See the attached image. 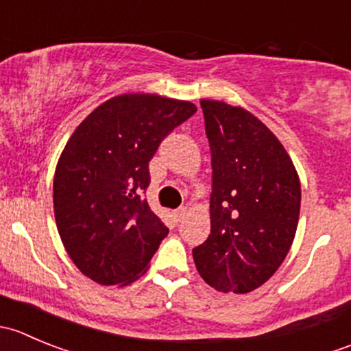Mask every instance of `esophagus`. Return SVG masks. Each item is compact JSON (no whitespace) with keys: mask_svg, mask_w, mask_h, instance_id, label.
Segmentation results:
<instances>
[{"mask_svg":"<svg viewBox=\"0 0 351 351\" xmlns=\"http://www.w3.org/2000/svg\"><path fill=\"white\" fill-rule=\"evenodd\" d=\"M185 214H186V207H180L178 210H175L176 221H182V219L185 217Z\"/></svg>","mask_w":351,"mask_h":351,"instance_id":"obj_1","label":"esophagus"}]
</instances>
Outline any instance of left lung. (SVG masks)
<instances>
[{
    "label": "left lung",
    "mask_w": 351,
    "mask_h": 351,
    "mask_svg": "<svg viewBox=\"0 0 351 351\" xmlns=\"http://www.w3.org/2000/svg\"><path fill=\"white\" fill-rule=\"evenodd\" d=\"M212 154L210 234L193 247L200 277L219 292L263 285L285 260L300 210V182L275 134L241 107L202 100Z\"/></svg>",
    "instance_id": "obj_1"
}]
</instances>
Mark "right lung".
I'll use <instances>...</instances> for the list:
<instances>
[{
  "label": "right lung",
  "mask_w": 351,
  "mask_h": 351,
  "mask_svg": "<svg viewBox=\"0 0 351 351\" xmlns=\"http://www.w3.org/2000/svg\"><path fill=\"white\" fill-rule=\"evenodd\" d=\"M197 112L159 95L113 97L77 125L59 158L54 215L67 254L91 280L127 285L149 265L168 228L144 198L161 141Z\"/></svg>",
  "instance_id": "right-lung-1"
}]
</instances>
